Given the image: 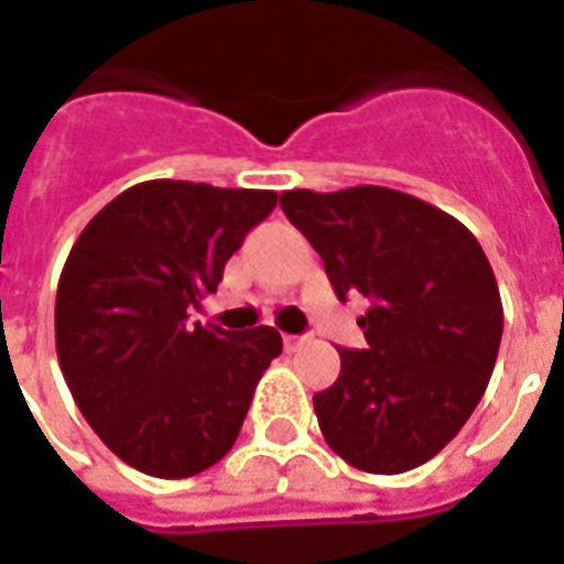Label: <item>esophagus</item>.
I'll use <instances>...</instances> for the list:
<instances>
[{
  "label": "esophagus",
  "instance_id": "34e87169",
  "mask_svg": "<svg viewBox=\"0 0 564 564\" xmlns=\"http://www.w3.org/2000/svg\"><path fill=\"white\" fill-rule=\"evenodd\" d=\"M307 341V335H283V344H286V350H299L302 344Z\"/></svg>",
  "mask_w": 564,
  "mask_h": 564
}]
</instances>
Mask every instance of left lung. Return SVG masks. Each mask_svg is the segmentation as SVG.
<instances>
[{
  "label": "left lung",
  "instance_id": "8db88e82",
  "mask_svg": "<svg viewBox=\"0 0 564 564\" xmlns=\"http://www.w3.org/2000/svg\"><path fill=\"white\" fill-rule=\"evenodd\" d=\"M281 208L335 295L368 299V350H338L341 375L314 395L319 432L359 471H411L456 437L496 368L505 314L484 247L387 186L286 189Z\"/></svg>",
  "mask_w": 564,
  "mask_h": 564
}]
</instances>
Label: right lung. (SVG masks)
<instances>
[{
	"mask_svg": "<svg viewBox=\"0 0 564 564\" xmlns=\"http://www.w3.org/2000/svg\"><path fill=\"white\" fill-rule=\"evenodd\" d=\"M271 189L144 181L78 235L56 286V356L72 399L120 459L165 480L232 449L281 332L189 323L217 293Z\"/></svg>",
	"mask_w": 564,
	"mask_h": 564,
	"instance_id": "1",
	"label": "right lung"
}]
</instances>
